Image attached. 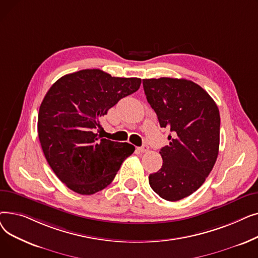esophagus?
Returning <instances> with one entry per match:
<instances>
[{"mask_svg":"<svg viewBox=\"0 0 258 258\" xmlns=\"http://www.w3.org/2000/svg\"><path fill=\"white\" fill-rule=\"evenodd\" d=\"M148 150H150V147H148L147 144H143L141 147H138V151L140 153H146Z\"/></svg>","mask_w":258,"mask_h":258,"instance_id":"34e87169","label":"esophagus"}]
</instances>
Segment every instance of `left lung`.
I'll return each instance as SVG.
<instances>
[{"label":"left lung","instance_id":"8db88e82","mask_svg":"<svg viewBox=\"0 0 258 258\" xmlns=\"http://www.w3.org/2000/svg\"><path fill=\"white\" fill-rule=\"evenodd\" d=\"M143 89L160 126L171 132L169 145L160 151L163 165L150 174L148 182L162 199L182 200L198 190L215 164L220 147L219 107L191 80L143 79Z\"/></svg>","mask_w":258,"mask_h":258}]
</instances>
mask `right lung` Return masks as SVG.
<instances>
[{
    "mask_svg": "<svg viewBox=\"0 0 258 258\" xmlns=\"http://www.w3.org/2000/svg\"><path fill=\"white\" fill-rule=\"evenodd\" d=\"M140 85L137 77L86 69L60 77L47 92L39 106L38 138L48 164L71 190L88 196L102 190L134 153L130 143L101 137L100 118Z\"/></svg>",
    "mask_w": 258,
    "mask_h": 258,
    "instance_id": "add662e5",
    "label": "right lung"
}]
</instances>
